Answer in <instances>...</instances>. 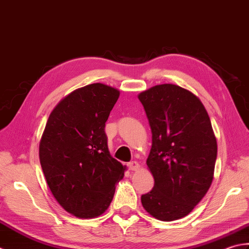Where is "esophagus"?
<instances>
[{
	"instance_id": "esophagus-1",
	"label": "esophagus",
	"mask_w": 249,
	"mask_h": 249,
	"mask_svg": "<svg viewBox=\"0 0 249 249\" xmlns=\"http://www.w3.org/2000/svg\"><path fill=\"white\" fill-rule=\"evenodd\" d=\"M128 167L131 171H136V170H139L140 164H139L138 161H131L128 163Z\"/></svg>"
}]
</instances>
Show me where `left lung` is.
Masks as SVG:
<instances>
[{"instance_id":"left-lung-1","label":"left lung","mask_w":249,"mask_h":249,"mask_svg":"<svg viewBox=\"0 0 249 249\" xmlns=\"http://www.w3.org/2000/svg\"><path fill=\"white\" fill-rule=\"evenodd\" d=\"M139 100L153 134L146 162L155 179L154 188L142 195V204L159 220L179 219L213 181L217 142L210 117L194 93L176 85L155 86Z\"/></svg>"}]
</instances>
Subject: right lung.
<instances>
[{
  "label": "right lung",
  "instance_id": "right-lung-1",
  "mask_svg": "<svg viewBox=\"0 0 249 249\" xmlns=\"http://www.w3.org/2000/svg\"><path fill=\"white\" fill-rule=\"evenodd\" d=\"M119 91L103 84L75 90L50 114L39 161L55 200L80 218L107 210L125 166L110 156L105 123Z\"/></svg>",
  "mask_w": 249,
  "mask_h": 249
}]
</instances>
